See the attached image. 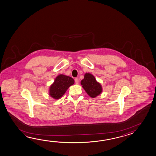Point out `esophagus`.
Segmentation results:
<instances>
[{
	"label": "esophagus",
	"mask_w": 156,
	"mask_h": 156,
	"mask_svg": "<svg viewBox=\"0 0 156 156\" xmlns=\"http://www.w3.org/2000/svg\"><path fill=\"white\" fill-rule=\"evenodd\" d=\"M74 81H75V83H76V84H78V83H79V79L76 78H75V79H74Z\"/></svg>",
	"instance_id": "34e87169"
}]
</instances>
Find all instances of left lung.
<instances>
[{
    "label": "left lung",
    "mask_w": 156,
    "mask_h": 156,
    "mask_svg": "<svg viewBox=\"0 0 156 156\" xmlns=\"http://www.w3.org/2000/svg\"><path fill=\"white\" fill-rule=\"evenodd\" d=\"M81 84L87 94L91 98H95L102 92V87L95 77L90 73L85 74L84 78L82 80Z\"/></svg>",
    "instance_id": "8db88e82"
}]
</instances>
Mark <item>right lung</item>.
<instances>
[{
  "label": "right lung",
  "mask_w": 156,
  "mask_h": 156,
  "mask_svg": "<svg viewBox=\"0 0 156 156\" xmlns=\"http://www.w3.org/2000/svg\"><path fill=\"white\" fill-rule=\"evenodd\" d=\"M74 83V79L71 77L63 74L58 75L50 87V95L55 99H59Z\"/></svg>",
  "instance_id": "1"
}]
</instances>
